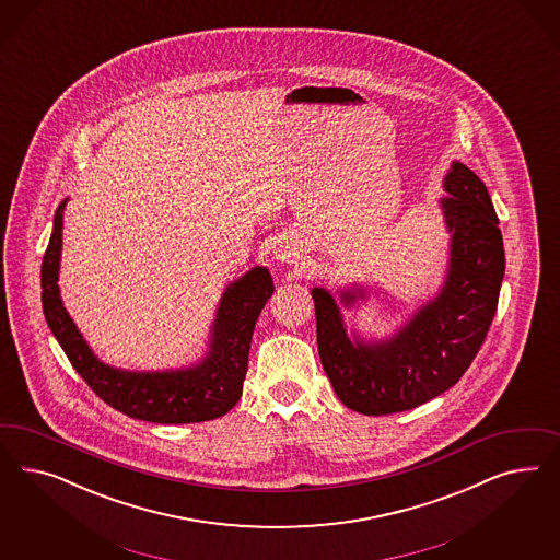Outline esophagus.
Returning a JSON list of instances; mask_svg holds the SVG:
<instances>
[{"instance_id":"1","label":"esophagus","mask_w":560,"mask_h":560,"mask_svg":"<svg viewBox=\"0 0 560 560\" xmlns=\"http://www.w3.org/2000/svg\"><path fill=\"white\" fill-rule=\"evenodd\" d=\"M277 256H279V258H285V253H279Z\"/></svg>"}]
</instances>
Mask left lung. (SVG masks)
Instances as JSON below:
<instances>
[{
    "label": "left lung",
    "instance_id": "obj_1",
    "mask_svg": "<svg viewBox=\"0 0 560 560\" xmlns=\"http://www.w3.org/2000/svg\"><path fill=\"white\" fill-rule=\"evenodd\" d=\"M443 187L450 197L441 207L452 232L445 285L394 339L353 342L332 295L312 289L324 372L342 405L361 415L402 412L450 390L491 328L505 272L499 218L485 183L464 164L452 166ZM357 293L345 291L342 302L351 304Z\"/></svg>",
    "mask_w": 560,
    "mask_h": 560
}]
</instances>
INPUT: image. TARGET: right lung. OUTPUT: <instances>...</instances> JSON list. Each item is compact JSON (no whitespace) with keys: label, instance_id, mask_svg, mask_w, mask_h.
Segmentation results:
<instances>
[{"label":"right lung","instance_id":"add662e5","mask_svg":"<svg viewBox=\"0 0 560 560\" xmlns=\"http://www.w3.org/2000/svg\"><path fill=\"white\" fill-rule=\"evenodd\" d=\"M66 203L68 201L55 211L51 240L40 267V285L45 318L73 370L108 407L117 408L133 419L180 424L223 417L242 396L256 320L275 291L269 271L265 267H256L223 293L213 324L211 349L203 363L178 372L115 370L104 365L90 351L59 298L57 281Z\"/></svg>","mask_w":560,"mask_h":560}]
</instances>
